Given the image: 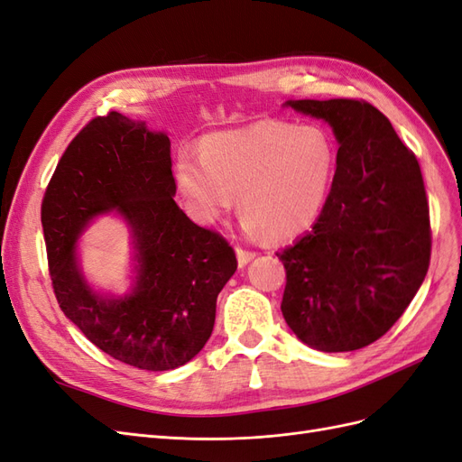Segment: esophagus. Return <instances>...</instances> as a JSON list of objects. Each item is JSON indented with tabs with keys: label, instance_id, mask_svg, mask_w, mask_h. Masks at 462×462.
<instances>
[{
	"label": "esophagus",
	"instance_id": "1",
	"mask_svg": "<svg viewBox=\"0 0 462 462\" xmlns=\"http://www.w3.org/2000/svg\"><path fill=\"white\" fill-rule=\"evenodd\" d=\"M254 256H256V253H253V250H245L241 246L236 248V260H239L241 265H246Z\"/></svg>",
	"mask_w": 462,
	"mask_h": 462
}]
</instances>
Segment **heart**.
I'll return each instance as SVG.
<instances>
[{
	"label": "heart",
	"instance_id": "obj_1",
	"mask_svg": "<svg viewBox=\"0 0 462 462\" xmlns=\"http://www.w3.org/2000/svg\"><path fill=\"white\" fill-rule=\"evenodd\" d=\"M337 152L314 125L260 121L204 138L200 156L185 148L175 183L202 223L226 216L239 197L245 231L287 241L310 229L326 206Z\"/></svg>",
	"mask_w": 462,
	"mask_h": 462
}]
</instances>
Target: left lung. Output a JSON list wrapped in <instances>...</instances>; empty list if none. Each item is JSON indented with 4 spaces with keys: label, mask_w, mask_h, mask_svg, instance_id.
<instances>
[{
    "label": "left lung",
    "mask_w": 462,
    "mask_h": 462,
    "mask_svg": "<svg viewBox=\"0 0 462 462\" xmlns=\"http://www.w3.org/2000/svg\"><path fill=\"white\" fill-rule=\"evenodd\" d=\"M287 106L328 121L339 150L312 231L277 253L287 273L282 312L309 346L356 351L393 328L428 273L431 229L422 171L389 119L365 100Z\"/></svg>",
    "instance_id": "1"
}]
</instances>
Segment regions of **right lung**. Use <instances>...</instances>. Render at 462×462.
Listing matches in <instances>:
<instances>
[{"instance_id": "right-lung-1", "label": "right lung", "mask_w": 462, "mask_h": 462, "mask_svg": "<svg viewBox=\"0 0 462 462\" xmlns=\"http://www.w3.org/2000/svg\"><path fill=\"white\" fill-rule=\"evenodd\" d=\"M171 143L117 111L73 138L42 200L55 299L100 351L141 370L187 365L209 339L216 300L236 270L229 243L192 223L175 197ZM119 211L132 229L135 287L100 298L78 270L74 245L96 216Z\"/></svg>"}]
</instances>
